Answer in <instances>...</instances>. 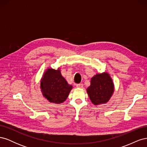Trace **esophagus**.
Instances as JSON below:
<instances>
[{
	"label": "esophagus",
	"instance_id": "esophagus-1",
	"mask_svg": "<svg viewBox=\"0 0 147 147\" xmlns=\"http://www.w3.org/2000/svg\"><path fill=\"white\" fill-rule=\"evenodd\" d=\"M76 86L77 88H82L83 87V84L82 83H79V84H76Z\"/></svg>",
	"mask_w": 147,
	"mask_h": 147
}]
</instances>
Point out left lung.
<instances>
[{
	"label": "left lung",
	"mask_w": 147,
	"mask_h": 147,
	"mask_svg": "<svg viewBox=\"0 0 147 147\" xmlns=\"http://www.w3.org/2000/svg\"><path fill=\"white\" fill-rule=\"evenodd\" d=\"M114 85L107 73L97 74L91 78V86L88 88L89 97L94 105L107 102L113 92Z\"/></svg>",
	"instance_id": "1"
}]
</instances>
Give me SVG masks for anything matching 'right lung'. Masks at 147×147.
I'll return each instance as SVG.
<instances>
[{
	"mask_svg": "<svg viewBox=\"0 0 147 147\" xmlns=\"http://www.w3.org/2000/svg\"><path fill=\"white\" fill-rule=\"evenodd\" d=\"M40 88L43 95L48 101L61 104L66 100L72 86L68 84L59 70L48 69L42 78Z\"/></svg>",
	"mask_w": 147,
	"mask_h": 147,
	"instance_id": "1",
	"label": "right lung"
}]
</instances>
